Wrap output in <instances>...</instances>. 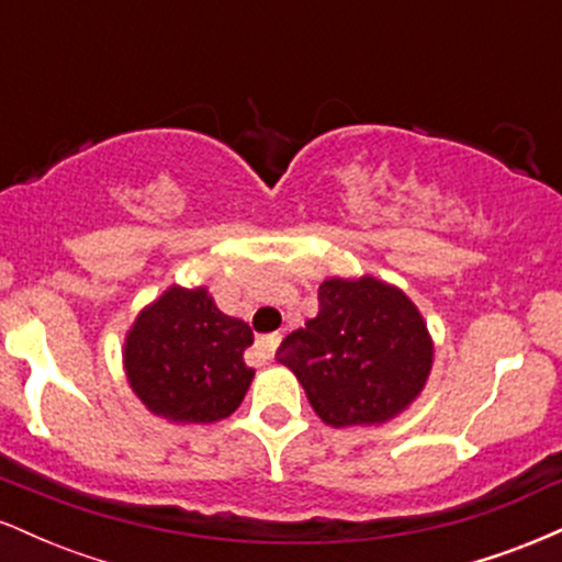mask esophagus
I'll list each match as a JSON object with an SVG mask.
<instances>
[{"mask_svg": "<svg viewBox=\"0 0 562 562\" xmlns=\"http://www.w3.org/2000/svg\"><path fill=\"white\" fill-rule=\"evenodd\" d=\"M280 340H282V335H280V333L261 335V338L256 340V348H259V351L263 353V359H272V357H274V351H277V346H280Z\"/></svg>", "mask_w": 562, "mask_h": 562, "instance_id": "34e87169", "label": "esophagus"}]
</instances>
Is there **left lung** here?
Wrapping results in <instances>:
<instances>
[{
	"instance_id": "1",
	"label": "left lung",
	"mask_w": 562,
	"mask_h": 562,
	"mask_svg": "<svg viewBox=\"0 0 562 562\" xmlns=\"http://www.w3.org/2000/svg\"><path fill=\"white\" fill-rule=\"evenodd\" d=\"M301 380L308 404L333 428L385 423L428 380L434 346L420 312L375 277L327 280L319 314L277 351Z\"/></svg>"
}]
</instances>
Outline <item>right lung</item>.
Listing matches in <instances>:
<instances>
[{
    "instance_id": "right-lung-1",
    "label": "right lung",
    "mask_w": 562,
    "mask_h": 562,
    "mask_svg": "<svg viewBox=\"0 0 562 562\" xmlns=\"http://www.w3.org/2000/svg\"><path fill=\"white\" fill-rule=\"evenodd\" d=\"M250 344V327L218 312L203 288H169L128 333V383L142 404L166 420H222L240 406L254 380L243 362Z\"/></svg>"
}]
</instances>
